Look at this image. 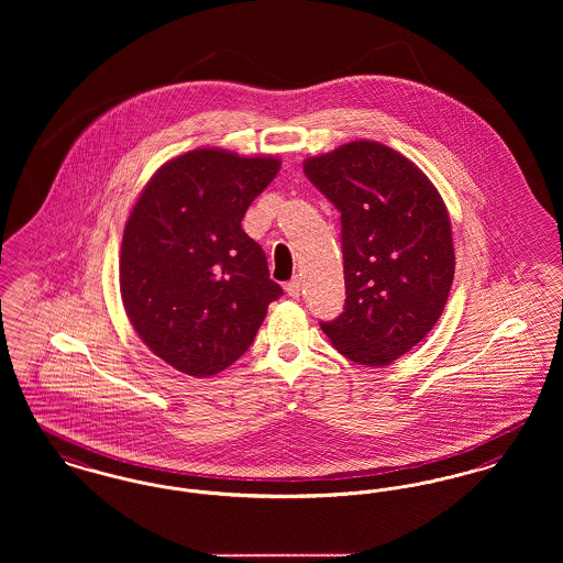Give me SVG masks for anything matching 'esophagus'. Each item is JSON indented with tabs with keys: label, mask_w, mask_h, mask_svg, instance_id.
<instances>
[{
	"label": "esophagus",
	"mask_w": 563,
	"mask_h": 563,
	"mask_svg": "<svg viewBox=\"0 0 563 563\" xmlns=\"http://www.w3.org/2000/svg\"><path fill=\"white\" fill-rule=\"evenodd\" d=\"M300 288H302V282H300L298 277L290 279V282L286 284V292H288V296H292V298L300 296Z\"/></svg>",
	"instance_id": "1"
}]
</instances>
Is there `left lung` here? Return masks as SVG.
Returning a JSON list of instances; mask_svg holds the SVG:
<instances>
[{
  "mask_svg": "<svg viewBox=\"0 0 563 563\" xmlns=\"http://www.w3.org/2000/svg\"><path fill=\"white\" fill-rule=\"evenodd\" d=\"M305 176L341 211L345 307L320 322L339 354L385 366L439 322L455 273L451 222L426 174L377 142L311 156Z\"/></svg>",
  "mask_w": 563,
  "mask_h": 563,
  "instance_id": "left-lung-1",
  "label": "left lung"
}]
</instances>
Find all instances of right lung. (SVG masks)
I'll return each instance as SVG.
<instances>
[{"mask_svg":"<svg viewBox=\"0 0 563 563\" xmlns=\"http://www.w3.org/2000/svg\"><path fill=\"white\" fill-rule=\"evenodd\" d=\"M279 165L227 150L186 152L150 178L126 220L124 311L152 354L179 373L211 377L229 368L284 295L263 247L241 229Z\"/></svg>","mask_w":563,"mask_h":563,"instance_id":"obj_1","label":"right lung"}]
</instances>
